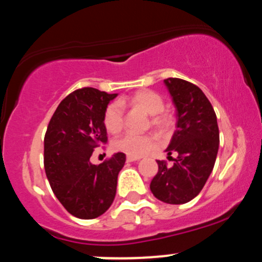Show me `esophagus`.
Here are the masks:
<instances>
[{"label":"esophagus","instance_id":"34e87169","mask_svg":"<svg viewBox=\"0 0 262 262\" xmlns=\"http://www.w3.org/2000/svg\"><path fill=\"white\" fill-rule=\"evenodd\" d=\"M140 157H132V156H127V159H126V161L127 162H134V161H139Z\"/></svg>","mask_w":262,"mask_h":262}]
</instances>
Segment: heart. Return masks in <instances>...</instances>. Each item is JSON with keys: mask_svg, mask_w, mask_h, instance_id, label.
Masks as SVG:
<instances>
[{"mask_svg": "<svg viewBox=\"0 0 262 262\" xmlns=\"http://www.w3.org/2000/svg\"><path fill=\"white\" fill-rule=\"evenodd\" d=\"M128 103L134 107H139L152 116L151 125L154 127L165 128L168 125V117L162 114L165 108L164 98L161 95L152 90H140L135 92L126 100L119 102H112L106 107L103 112V125L106 130L111 134H117L123 127V111L121 105ZM156 146V139L152 135H137L127 132L123 136L114 141V148L120 152H123L132 157H141L145 154L150 152Z\"/></svg>", "mask_w": 262, "mask_h": 262, "instance_id": "1", "label": "heart"}]
</instances>
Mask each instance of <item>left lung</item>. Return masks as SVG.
<instances>
[{"instance_id": "8db88e82", "label": "left lung", "mask_w": 262, "mask_h": 262, "mask_svg": "<svg viewBox=\"0 0 262 262\" xmlns=\"http://www.w3.org/2000/svg\"><path fill=\"white\" fill-rule=\"evenodd\" d=\"M176 107V131L166 148L177 154L173 165L157 161L159 171L150 184L160 201L181 205L199 195L212 172L220 135L216 114L209 98L193 83L181 78L164 81Z\"/></svg>"}]
</instances>
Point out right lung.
I'll return each mask as SVG.
<instances>
[{
  "mask_svg": "<svg viewBox=\"0 0 262 262\" xmlns=\"http://www.w3.org/2000/svg\"><path fill=\"white\" fill-rule=\"evenodd\" d=\"M116 96L92 87L76 90L61 101L47 126L43 141L47 180L58 201L75 217H98L116 195L126 155L117 152L100 165L90 161L95 148L107 142L103 112Z\"/></svg>",
  "mask_w": 262,
  "mask_h": 262,
  "instance_id": "right-lung-1",
  "label": "right lung"
}]
</instances>
